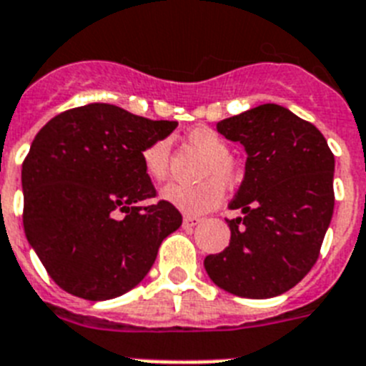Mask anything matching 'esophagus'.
Wrapping results in <instances>:
<instances>
[{
    "instance_id": "34e87169",
    "label": "esophagus",
    "mask_w": 366,
    "mask_h": 366,
    "mask_svg": "<svg viewBox=\"0 0 366 366\" xmlns=\"http://www.w3.org/2000/svg\"><path fill=\"white\" fill-rule=\"evenodd\" d=\"M199 223H201V219H199V217L184 216V227H186V229H192V227L199 225Z\"/></svg>"
}]
</instances>
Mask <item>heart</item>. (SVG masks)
<instances>
[{
    "label": "heart",
    "instance_id": "heart-1",
    "mask_svg": "<svg viewBox=\"0 0 366 366\" xmlns=\"http://www.w3.org/2000/svg\"><path fill=\"white\" fill-rule=\"evenodd\" d=\"M188 141L193 147H197L207 154V162L202 167V177L208 178L201 184H169L159 192L162 201L171 207L178 208L184 214L197 216L204 212L216 208L223 199V182L225 186L236 182L238 178V167L229 158V145L227 141L207 126H197L188 132ZM169 154H171V143L169 139H158L145 147L141 159L145 173L152 180H165L169 171ZM214 176V179H210Z\"/></svg>",
    "mask_w": 366,
    "mask_h": 366
}]
</instances>
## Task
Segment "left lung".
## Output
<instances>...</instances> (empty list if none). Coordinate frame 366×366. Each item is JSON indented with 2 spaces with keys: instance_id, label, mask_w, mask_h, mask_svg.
<instances>
[{
  "instance_id": "left-lung-1",
  "label": "left lung",
  "mask_w": 366,
  "mask_h": 366,
  "mask_svg": "<svg viewBox=\"0 0 366 366\" xmlns=\"http://www.w3.org/2000/svg\"><path fill=\"white\" fill-rule=\"evenodd\" d=\"M244 147V180L230 210V242L208 254L217 287L240 297H275L315 266L335 207V156L320 130L277 104H262L217 122Z\"/></svg>"
}]
</instances>
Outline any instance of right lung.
Segmentation results:
<instances>
[{
  "label": "right lung",
  "instance_id": "obj_1",
  "mask_svg": "<svg viewBox=\"0 0 366 366\" xmlns=\"http://www.w3.org/2000/svg\"><path fill=\"white\" fill-rule=\"evenodd\" d=\"M177 126L87 104L36 134L21 165L24 230L63 290L91 302L122 296L145 279L162 242L182 225L165 201L139 207L156 195L141 154Z\"/></svg>",
  "mask_w": 366,
  "mask_h": 366
}]
</instances>
